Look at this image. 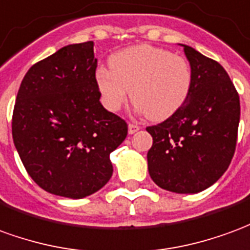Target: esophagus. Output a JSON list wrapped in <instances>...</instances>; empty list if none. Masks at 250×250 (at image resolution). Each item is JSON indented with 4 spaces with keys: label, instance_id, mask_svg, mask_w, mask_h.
<instances>
[{
    "label": "esophagus",
    "instance_id": "1",
    "mask_svg": "<svg viewBox=\"0 0 250 250\" xmlns=\"http://www.w3.org/2000/svg\"><path fill=\"white\" fill-rule=\"evenodd\" d=\"M140 126L139 125H136V124H129L128 125V132L129 134H134V133H137L140 130Z\"/></svg>",
    "mask_w": 250,
    "mask_h": 250
}]
</instances>
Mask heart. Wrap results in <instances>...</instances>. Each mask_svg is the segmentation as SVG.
Returning <instances> with one entry per match:
<instances>
[{
    "instance_id": "1",
    "label": "heart",
    "mask_w": 250,
    "mask_h": 250,
    "mask_svg": "<svg viewBox=\"0 0 250 250\" xmlns=\"http://www.w3.org/2000/svg\"><path fill=\"white\" fill-rule=\"evenodd\" d=\"M110 68L95 71V84L107 110L118 111L132 94L134 107L152 121H163L185 105L192 70L185 56L149 44L111 55Z\"/></svg>"
}]
</instances>
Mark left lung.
<instances>
[{
    "label": "left lung",
    "mask_w": 250,
    "mask_h": 250,
    "mask_svg": "<svg viewBox=\"0 0 250 250\" xmlns=\"http://www.w3.org/2000/svg\"><path fill=\"white\" fill-rule=\"evenodd\" d=\"M182 45L192 70L190 97L166 121L146 128L153 139L146 157L159 187L196 194L213 186L233 159L240 97L218 62Z\"/></svg>",
    "instance_id": "obj_1"
}]
</instances>
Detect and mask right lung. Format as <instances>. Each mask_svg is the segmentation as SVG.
Here are the masks:
<instances>
[{"label": "right lung", "mask_w": 250, "mask_h": 250, "mask_svg": "<svg viewBox=\"0 0 250 250\" xmlns=\"http://www.w3.org/2000/svg\"><path fill=\"white\" fill-rule=\"evenodd\" d=\"M94 43L70 44L28 70L12 136L26 172L54 195L81 199L110 180V153L128 134L100 102Z\"/></svg>", "instance_id": "1"}]
</instances>
